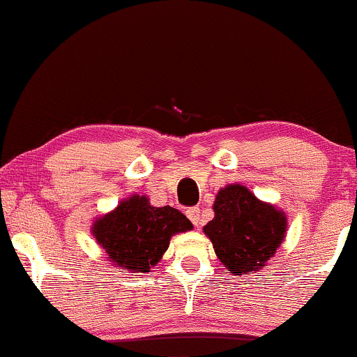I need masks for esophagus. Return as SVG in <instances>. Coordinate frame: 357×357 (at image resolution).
Returning a JSON list of instances; mask_svg holds the SVG:
<instances>
[{"instance_id": "esophagus-1", "label": "esophagus", "mask_w": 357, "mask_h": 357, "mask_svg": "<svg viewBox=\"0 0 357 357\" xmlns=\"http://www.w3.org/2000/svg\"><path fill=\"white\" fill-rule=\"evenodd\" d=\"M187 216H188V220L192 221V223L195 225V226L200 225L202 220H200V208H198V206L188 208V210H187Z\"/></svg>"}]
</instances>
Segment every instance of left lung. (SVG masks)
Masks as SVG:
<instances>
[{"mask_svg": "<svg viewBox=\"0 0 357 357\" xmlns=\"http://www.w3.org/2000/svg\"><path fill=\"white\" fill-rule=\"evenodd\" d=\"M215 218L203 231L229 274L257 271L274 256L285 236V215L259 202L243 185H228L216 195Z\"/></svg>", "mask_w": 357, "mask_h": 357, "instance_id": "8db88e82", "label": "left lung"}]
</instances>
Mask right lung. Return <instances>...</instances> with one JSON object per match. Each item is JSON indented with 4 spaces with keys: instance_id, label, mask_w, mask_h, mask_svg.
Listing matches in <instances>:
<instances>
[{
    "instance_id": "obj_1",
    "label": "right lung",
    "mask_w": 357,
    "mask_h": 357,
    "mask_svg": "<svg viewBox=\"0 0 357 357\" xmlns=\"http://www.w3.org/2000/svg\"><path fill=\"white\" fill-rule=\"evenodd\" d=\"M193 226L172 206H152L146 197H131L93 226V236L108 259L129 271L149 272L167 251L170 238Z\"/></svg>"
}]
</instances>
